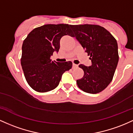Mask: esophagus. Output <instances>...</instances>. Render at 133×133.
I'll return each mask as SVG.
<instances>
[{
  "instance_id": "1",
  "label": "esophagus",
  "mask_w": 133,
  "mask_h": 133,
  "mask_svg": "<svg viewBox=\"0 0 133 133\" xmlns=\"http://www.w3.org/2000/svg\"><path fill=\"white\" fill-rule=\"evenodd\" d=\"M78 65H76V64H75V63H73V65H72V68H78Z\"/></svg>"
}]
</instances>
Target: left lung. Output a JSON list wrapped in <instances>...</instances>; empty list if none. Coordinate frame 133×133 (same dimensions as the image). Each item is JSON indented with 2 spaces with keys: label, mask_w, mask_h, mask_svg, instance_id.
<instances>
[{
  "label": "left lung",
  "mask_w": 133,
  "mask_h": 133,
  "mask_svg": "<svg viewBox=\"0 0 133 133\" xmlns=\"http://www.w3.org/2000/svg\"><path fill=\"white\" fill-rule=\"evenodd\" d=\"M75 36L90 56L92 65L80 64L84 75L77 80L83 92L99 93L112 80L119 61L118 47L114 37L103 27L96 24L71 25Z\"/></svg>",
  "instance_id": "1"
}]
</instances>
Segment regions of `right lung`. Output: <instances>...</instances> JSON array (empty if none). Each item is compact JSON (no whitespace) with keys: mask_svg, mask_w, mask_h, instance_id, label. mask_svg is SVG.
<instances>
[{"mask_svg":"<svg viewBox=\"0 0 133 133\" xmlns=\"http://www.w3.org/2000/svg\"><path fill=\"white\" fill-rule=\"evenodd\" d=\"M70 25L45 24L35 28L24 40L21 63L27 82L38 92H49L58 85L63 74L72 63L51 61L53 52L58 51L64 36L74 37Z\"/></svg>","mask_w":133,"mask_h":133,"instance_id":"right-lung-1","label":"right lung"}]
</instances>
